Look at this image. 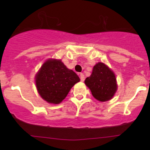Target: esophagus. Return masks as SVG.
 Instances as JSON below:
<instances>
[{
    "label": "esophagus",
    "instance_id": "1",
    "mask_svg": "<svg viewBox=\"0 0 150 150\" xmlns=\"http://www.w3.org/2000/svg\"><path fill=\"white\" fill-rule=\"evenodd\" d=\"M80 78H81V81H82V82H83L84 80H85V76H84L83 73L80 74Z\"/></svg>",
    "mask_w": 150,
    "mask_h": 150
}]
</instances>
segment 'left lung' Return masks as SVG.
Listing matches in <instances>:
<instances>
[{"label":"left lung","mask_w":150,"mask_h":150,"mask_svg":"<svg viewBox=\"0 0 150 150\" xmlns=\"http://www.w3.org/2000/svg\"><path fill=\"white\" fill-rule=\"evenodd\" d=\"M85 84L93 97L100 102L111 99L117 89L115 75L102 62H98L93 67L91 76L85 80Z\"/></svg>","instance_id":"1"}]
</instances>
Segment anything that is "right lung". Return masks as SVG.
<instances>
[{"instance_id":"right-lung-1","label":"right lung","mask_w":150,"mask_h":150,"mask_svg":"<svg viewBox=\"0 0 150 150\" xmlns=\"http://www.w3.org/2000/svg\"><path fill=\"white\" fill-rule=\"evenodd\" d=\"M79 77L60 59H50L43 63L35 75V84L42 99L51 104L62 102Z\"/></svg>"}]
</instances>
